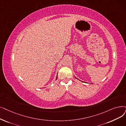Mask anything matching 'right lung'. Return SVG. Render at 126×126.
<instances>
[{"instance_id": "1", "label": "right lung", "mask_w": 126, "mask_h": 126, "mask_svg": "<svg viewBox=\"0 0 126 126\" xmlns=\"http://www.w3.org/2000/svg\"><path fill=\"white\" fill-rule=\"evenodd\" d=\"M57 76H58V74H57ZM57 76V77H56V80H57V77H58V76Z\"/></svg>"}]
</instances>
